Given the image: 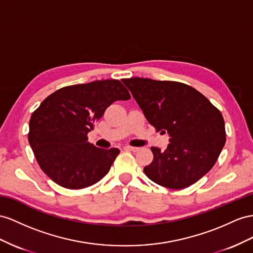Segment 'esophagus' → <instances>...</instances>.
<instances>
[{
    "mask_svg": "<svg viewBox=\"0 0 253 253\" xmlns=\"http://www.w3.org/2000/svg\"><path fill=\"white\" fill-rule=\"evenodd\" d=\"M126 151H130V152H138L139 151V147H134V146H129V145H126L125 147Z\"/></svg>",
    "mask_w": 253,
    "mask_h": 253,
    "instance_id": "obj_1",
    "label": "esophagus"
}]
</instances>
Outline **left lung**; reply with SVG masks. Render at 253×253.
I'll return each mask as SVG.
<instances>
[{
  "mask_svg": "<svg viewBox=\"0 0 253 253\" xmlns=\"http://www.w3.org/2000/svg\"><path fill=\"white\" fill-rule=\"evenodd\" d=\"M122 81L148 123L170 137L166 151L151 148L154 159L144 168L146 176L170 189L198 182L216 164L224 146L222 114L204 95L184 83L146 78Z\"/></svg>",
  "mask_w": 253,
  "mask_h": 253,
  "instance_id": "left-lung-1",
  "label": "left lung"
}]
</instances>
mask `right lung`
Wrapping results in <instances>:
<instances>
[{"label": "right lung", "instance_id": "obj_1", "mask_svg": "<svg viewBox=\"0 0 253 253\" xmlns=\"http://www.w3.org/2000/svg\"><path fill=\"white\" fill-rule=\"evenodd\" d=\"M128 99L130 94L119 80L76 84L49 95L30 120L29 143L41 169L68 189L99 182L120 150L96 147L87 133L110 105Z\"/></svg>", "mask_w": 253, "mask_h": 253}]
</instances>
